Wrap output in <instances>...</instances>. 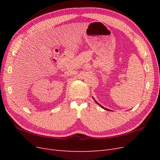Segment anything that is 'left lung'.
Returning a JSON list of instances; mask_svg holds the SVG:
<instances>
[{"instance_id": "1", "label": "left lung", "mask_w": 160, "mask_h": 160, "mask_svg": "<svg viewBox=\"0 0 160 160\" xmlns=\"http://www.w3.org/2000/svg\"><path fill=\"white\" fill-rule=\"evenodd\" d=\"M93 99H94V101H95V102H96V103H98V105H100V106H101V108H103V109H105V110H108V111H110V110H109V109H106V108H103V106H101V105H100V104H99V103H98V102H97V101H95V99H94V98H93Z\"/></svg>"}]
</instances>
